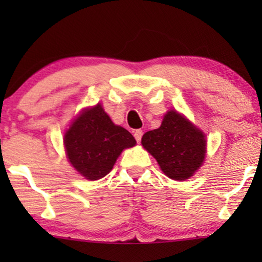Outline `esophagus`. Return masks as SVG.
Masks as SVG:
<instances>
[{
	"mask_svg": "<svg viewBox=\"0 0 262 262\" xmlns=\"http://www.w3.org/2000/svg\"><path fill=\"white\" fill-rule=\"evenodd\" d=\"M134 136H135L136 141H137V142L139 143V142H141V139H142V136H143V131H142V130H136V131L134 132Z\"/></svg>",
	"mask_w": 262,
	"mask_h": 262,
	"instance_id": "1",
	"label": "esophagus"
}]
</instances>
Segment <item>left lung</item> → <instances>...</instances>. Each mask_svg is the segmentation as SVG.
Segmentation results:
<instances>
[{"mask_svg":"<svg viewBox=\"0 0 262 262\" xmlns=\"http://www.w3.org/2000/svg\"><path fill=\"white\" fill-rule=\"evenodd\" d=\"M142 144L173 180L191 178L205 159V136L177 111H169L159 128L145 132Z\"/></svg>","mask_w":262,"mask_h":262,"instance_id":"1","label":"left lung"}]
</instances>
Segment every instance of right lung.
I'll return each mask as SVG.
<instances>
[{
    "instance_id": "right-lung-1",
    "label": "right lung",
    "mask_w": 262,
    "mask_h": 262,
    "mask_svg": "<svg viewBox=\"0 0 262 262\" xmlns=\"http://www.w3.org/2000/svg\"><path fill=\"white\" fill-rule=\"evenodd\" d=\"M135 144L134 136L114 125L101 105L80 114L64 136L68 159L88 180L108 174L121 151Z\"/></svg>"
}]
</instances>
